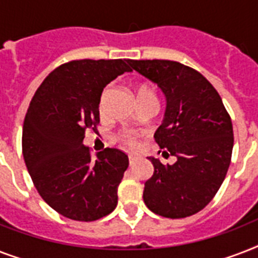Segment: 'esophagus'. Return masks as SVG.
Wrapping results in <instances>:
<instances>
[{"label": "esophagus", "mask_w": 258, "mask_h": 258, "mask_svg": "<svg viewBox=\"0 0 258 258\" xmlns=\"http://www.w3.org/2000/svg\"><path fill=\"white\" fill-rule=\"evenodd\" d=\"M138 157L137 155H134V154H130L128 155V162H130V166H133L135 162H137Z\"/></svg>", "instance_id": "1"}]
</instances>
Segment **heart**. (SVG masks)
<instances>
[{
  "label": "heart",
  "mask_w": 258,
  "mask_h": 258,
  "mask_svg": "<svg viewBox=\"0 0 258 258\" xmlns=\"http://www.w3.org/2000/svg\"><path fill=\"white\" fill-rule=\"evenodd\" d=\"M149 97H157L155 95V91H154L153 86L149 84V83H141L138 84L137 87V99L138 100H142V99H149ZM103 100H104V93L100 99V103H99V111L100 113H103ZM119 141L123 143L127 147H138L139 146V139L135 134L131 133H123L119 135Z\"/></svg>",
  "instance_id": "heart-1"
}]
</instances>
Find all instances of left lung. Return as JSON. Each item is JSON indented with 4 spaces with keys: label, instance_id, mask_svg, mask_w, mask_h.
I'll return each mask as SVG.
<instances>
[{
    "label": "left lung",
    "instance_id": "obj_1",
    "mask_svg": "<svg viewBox=\"0 0 258 258\" xmlns=\"http://www.w3.org/2000/svg\"><path fill=\"white\" fill-rule=\"evenodd\" d=\"M133 70L157 83L166 96L163 123L154 135L165 157H150L154 174L143 201L158 216L184 218L206 206L221 187L232 159L233 125L220 93L198 71L170 60H130Z\"/></svg>",
    "mask_w": 258,
    "mask_h": 258
}]
</instances>
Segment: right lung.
<instances>
[{
  "instance_id": "obj_1",
  "label": "right lung",
  "mask_w": 258,
  "mask_h": 258,
  "mask_svg": "<svg viewBox=\"0 0 258 258\" xmlns=\"http://www.w3.org/2000/svg\"><path fill=\"white\" fill-rule=\"evenodd\" d=\"M130 60H74L52 71L34 93L22 127V155L41 198L61 216L96 221L117 205L128 157L104 149L92 161L83 145L97 133L104 87L130 72Z\"/></svg>"
}]
</instances>
